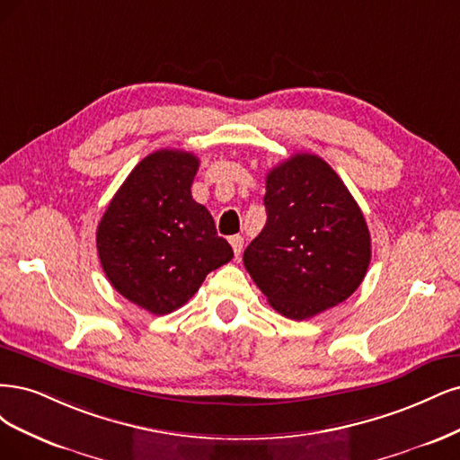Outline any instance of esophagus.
<instances>
[{
    "mask_svg": "<svg viewBox=\"0 0 460 460\" xmlns=\"http://www.w3.org/2000/svg\"><path fill=\"white\" fill-rule=\"evenodd\" d=\"M229 243H231V246H233L234 256H236V258H241L243 244H244V239H243V236H241V234H233V236H229Z\"/></svg>",
    "mask_w": 460,
    "mask_h": 460,
    "instance_id": "1",
    "label": "esophagus"
}]
</instances>
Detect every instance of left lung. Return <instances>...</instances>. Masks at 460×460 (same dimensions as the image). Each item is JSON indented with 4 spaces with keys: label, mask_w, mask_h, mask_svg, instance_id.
Masks as SVG:
<instances>
[{
    "label": "left lung",
    "mask_w": 460,
    "mask_h": 460,
    "mask_svg": "<svg viewBox=\"0 0 460 460\" xmlns=\"http://www.w3.org/2000/svg\"><path fill=\"white\" fill-rule=\"evenodd\" d=\"M263 204L268 221L243 261L271 307L304 321L348 300L370 263V233L338 173L292 155L265 177Z\"/></svg>",
    "instance_id": "8db88e82"
}]
</instances>
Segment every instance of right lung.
Wrapping results in <instances>:
<instances>
[{"instance_id":"right-lung-1","label":"right lung","mask_w":460,"mask_h":460,"mask_svg":"<svg viewBox=\"0 0 460 460\" xmlns=\"http://www.w3.org/2000/svg\"><path fill=\"white\" fill-rule=\"evenodd\" d=\"M197 170L192 153L145 156L99 221L102 271L124 298L153 315L181 307L206 275L233 258L210 212L190 197Z\"/></svg>"}]
</instances>
